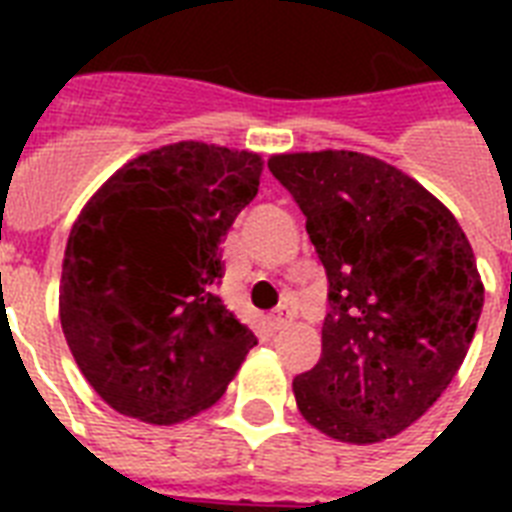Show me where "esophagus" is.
Here are the masks:
<instances>
[{"label": "esophagus", "mask_w": 512, "mask_h": 512, "mask_svg": "<svg viewBox=\"0 0 512 512\" xmlns=\"http://www.w3.org/2000/svg\"><path fill=\"white\" fill-rule=\"evenodd\" d=\"M292 311L289 308H276V311L271 313V327L276 329V332H281V329H287L289 324H292Z\"/></svg>", "instance_id": "obj_1"}]
</instances>
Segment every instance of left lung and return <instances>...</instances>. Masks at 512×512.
Masks as SVG:
<instances>
[{
    "label": "left lung",
    "instance_id": "obj_1",
    "mask_svg": "<svg viewBox=\"0 0 512 512\" xmlns=\"http://www.w3.org/2000/svg\"><path fill=\"white\" fill-rule=\"evenodd\" d=\"M327 268L321 358L292 382L308 425L380 444L417 422L468 356L484 281L457 217L414 177L358 151L273 154Z\"/></svg>",
    "mask_w": 512,
    "mask_h": 512
}]
</instances>
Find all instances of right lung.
<instances>
[{
    "label": "right lung",
    "mask_w": 512,
    "mask_h": 512,
    "mask_svg": "<svg viewBox=\"0 0 512 512\" xmlns=\"http://www.w3.org/2000/svg\"><path fill=\"white\" fill-rule=\"evenodd\" d=\"M263 156L201 140L119 167L68 233L58 313L71 356L124 417L177 425L215 406L257 345L215 295L223 239Z\"/></svg>",
    "instance_id": "1"
}]
</instances>
